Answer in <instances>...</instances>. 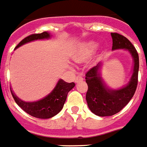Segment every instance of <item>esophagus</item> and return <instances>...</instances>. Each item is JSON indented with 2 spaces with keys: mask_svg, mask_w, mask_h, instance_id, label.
I'll list each match as a JSON object with an SVG mask.
<instances>
[{
  "mask_svg": "<svg viewBox=\"0 0 147 147\" xmlns=\"http://www.w3.org/2000/svg\"><path fill=\"white\" fill-rule=\"evenodd\" d=\"M83 80V78L80 76H77L76 78H75V82L76 83H79V82H81V81Z\"/></svg>",
  "mask_w": 147,
  "mask_h": 147,
  "instance_id": "esophagus-1",
  "label": "esophagus"
}]
</instances>
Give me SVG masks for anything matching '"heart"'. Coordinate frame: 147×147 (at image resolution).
Instances as JSON below:
<instances>
[{
  "label": "heart",
  "instance_id": "1",
  "mask_svg": "<svg viewBox=\"0 0 147 147\" xmlns=\"http://www.w3.org/2000/svg\"><path fill=\"white\" fill-rule=\"evenodd\" d=\"M96 47L97 44L92 41L84 42L72 55V59L76 62H80L87 59L88 57H90L95 52Z\"/></svg>",
  "mask_w": 147,
  "mask_h": 147
}]
</instances>
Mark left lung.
<instances>
[{
	"label": "left lung",
	"mask_w": 147,
	"mask_h": 147,
	"mask_svg": "<svg viewBox=\"0 0 147 147\" xmlns=\"http://www.w3.org/2000/svg\"><path fill=\"white\" fill-rule=\"evenodd\" d=\"M112 51L124 49L131 54L134 61L132 74L126 85L111 89L101 76L102 62L90 69L86 74L88 90L86 99L90 111L98 116H111L118 113L130 102L137 89L139 71V56L132 43L118 33H111Z\"/></svg>",
	"instance_id": "obj_1"
}]
</instances>
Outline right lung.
Here are the masks:
<instances>
[{
	"mask_svg": "<svg viewBox=\"0 0 147 147\" xmlns=\"http://www.w3.org/2000/svg\"><path fill=\"white\" fill-rule=\"evenodd\" d=\"M51 37V35L48 32H44L40 34L30 35L21 41L16 45L15 49L29 42L36 40L49 39ZM74 86V83H67L62 79H60L50 93L45 96L44 98L36 102H25L21 100L16 96L11 88L10 91L16 103L23 111L35 118L48 119L54 117L61 111L67 99V93Z\"/></svg>",
	"mask_w": 147,
	"mask_h": 147,
	"instance_id": "1",
	"label": "right lung"
}]
</instances>
